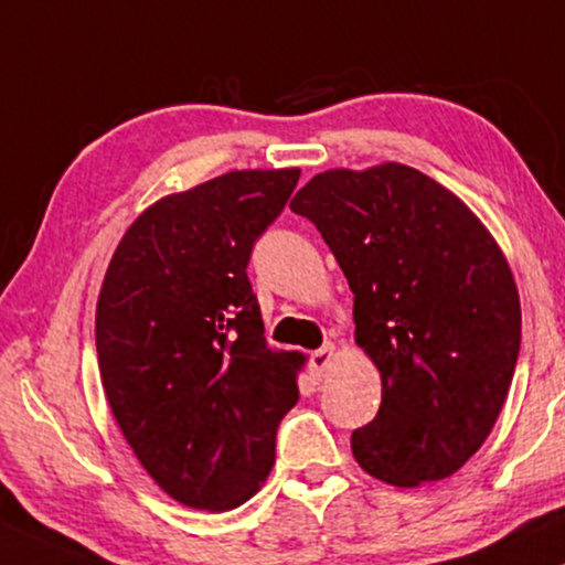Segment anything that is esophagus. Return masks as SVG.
Listing matches in <instances>:
<instances>
[{
  "label": "esophagus",
  "instance_id": "34e87169",
  "mask_svg": "<svg viewBox=\"0 0 565 565\" xmlns=\"http://www.w3.org/2000/svg\"><path fill=\"white\" fill-rule=\"evenodd\" d=\"M334 344H323L321 350H316L311 354V360H308V373H311V381L313 383H321L323 377H327V370L331 365V358H334Z\"/></svg>",
  "mask_w": 565,
  "mask_h": 565
}]
</instances>
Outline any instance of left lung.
<instances>
[{
  "instance_id": "8db88e82",
  "label": "left lung",
  "mask_w": 565,
  "mask_h": 565,
  "mask_svg": "<svg viewBox=\"0 0 565 565\" xmlns=\"http://www.w3.org/2000/svg\"><path fill=\"white\" fill-rule=\"evenodd\" d=\"M290 207L342 267L354 342L381 373L354 460L401 489L452 476L491 435L520 354L504 252L458 195L398 161L316 174Z\"/></svg>"
}]
</instances>
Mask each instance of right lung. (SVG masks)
Masks as SVG:
<instances>
[{
  "instance_id": "add662e5",
  "label": "right lung",
  "mask_w": 565,
  "mask_h": 565,
  "mask_svg": "<svg viewBox=\"0 0 565 565\" xmlns=\"http://www.w3.org/2000/svg\"><path fill=\"white\" fill-rule=\"evenodd\" d=\"M300 169H242L146 207L97 298L107 404L161 491L207 512L244 504L298 404L300 352L269 350L246 277Z\"/></svg>"
}]
</instances>
